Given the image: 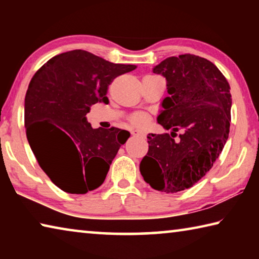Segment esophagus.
<instances>
[{"mask_svg": "<svg viewBox=\"0 0 259 259\" xmlns=\"http://www.w3.org/2000/svg\"><path fill=\"white\" fill-rule=\"evenodd\" d=\"M131 135L134 136V137H144V133L143 131H140V130H131Z\"/></svg>", "mask_w": 259, "mask_h": 259, "instance_id": "34e87169", "label": "esophagus"}]
</instances>
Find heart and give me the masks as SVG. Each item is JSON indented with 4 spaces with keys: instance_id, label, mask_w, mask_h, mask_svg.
Listing matches in <instances>:
<instances>
[{
    "instance_id": "1",
    "label": "heart",
    "mask_w": 259,
    "mask_h": 259,
    "mask_svg": "<svg viewBox=\"0 0 259 259\" xmlns=\"http://www.w3.org/2000/svg\"><path fill=\"white\" fill-rule=\"evenodd\" d=\"M145 121H146L145 116L140 115V114H138V115H135L133 119H131V122H133L134 124H138V125L144 124V123H145Z\"/></svg>"
}]
</instances>
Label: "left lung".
Wrapping results in <instances>:
<instances>
[{
  "label": "left lung",
  "instance_id": "1",
  "mask_svg": "<svg viewBox=\"0 0 259 259\" xmlns=\"http://www.w3.org/2000/svg\"><path fill=\"white\" fill-rule=\"evenodd\" d=\"M166 80L169 97L162 102L157 123L169 134H150L140 162L144 181L154 190L176 193L207 174L229 138L230 84L211 61L195 55L169 57L153 68ZM183 130L180 139L174 133Z\"/></svg>",
  "mask_w": 259,
  "mask_h": 259
}]
</instances>
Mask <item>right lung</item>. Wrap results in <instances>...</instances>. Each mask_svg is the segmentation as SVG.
<instances>
[{
  "instance_id": "obj_1",
  "label": "right lung",
  "mask_w": 259,
  "mask_h": 259,
  "mask_svg": "<svg viewBox=\"0 0 259 259\" xmlns=\"http://www.w3.org/2000/svg\"><path fill=\"white\" fill-rule=\"evenodd\" d=\"M136 67L72 50L52 57L34 74L25 97L26 136L38 164L60 190L85 194L104 183L130 134L94 129L85 115L91 105L108 104L111 82Z\"/></svg>"
}]
</instances>
